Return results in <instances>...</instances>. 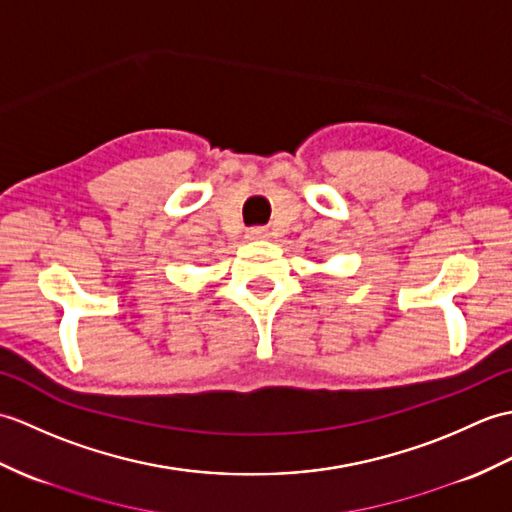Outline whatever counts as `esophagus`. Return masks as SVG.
<instances>
[{
    "label": "esophagus",
    "mask_w": 512,
    "mask_h": 512,
    "mask_svg": "<svg viewBox=\"0 0 512 512\" xmlns=\"http://www.w3.org/2000/svg\"><path fill=\"white\" fill-rule=\"evenodd\" d=\"M268 235H270L268 228H264V226H253L246 231V237L253 239V242H257V239H266Z\"/></svg>",
    "instance_id": "obj_1"
}]
</instances>
